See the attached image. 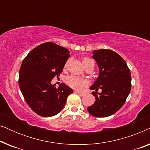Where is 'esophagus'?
Returning <instances> with one entry per match:
<instances>
[{
	"instance_id": "34e87169",
	"label": "esophagus",
	"mask_w": 150,
	"mask_h": 150,
	"mask_svg": "<svg viewBox=\"0 0 150 150\" xmlns=\"http://www.w3.org/2000/svg\"><path fill=\"white\" fill-rule=\"evenodd\" d=\"M74 92H75V93H78L79 96H83L84 95H85V93H83V92H81V91H75Z\"/></svg>"
}]
</instances>
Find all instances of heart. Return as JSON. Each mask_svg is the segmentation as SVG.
Segmentation results:
<instances>
[{
    "label": "heart",
    "mask_w": 150,
    "mask_h": 150,
    "mask_svg": "<svg viewBox=\"0 0 150 150\" xmlns=\"http://www.w3.org/2000/svg\"><path fill=\"white\" fill-rule=\"evenodd\" d=\"M91 61V59L89 58H85L83 59V63L87 62V61ZM67 63H68V61L65 64V66H67ZM65 82H66L67 85H69V87H71V88L75 89H81L83 87H85V85H87V81L86 80L76 76H68L66 79Z\"/></svg>",
    "instance_id": "b5f03b06"
}]
</instances>
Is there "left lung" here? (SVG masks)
Wrapping results in <instances>:
<instances>
[{
  "label": "left lung",
  "mask_w": 150,
  "mask_h": 150,
  "mask_svg": "<svg viewBox=\"0 0 150 150\" xmlns=\"http://www.w3.org/2000/svg\"><path fill=\"white\" fill-rule=\"evenodd\" d=\"M93 59L99 67V76L90 89L96 101L87 107L89 112L98 117H105L115 113L124 105L131 89L130 71L120 55L108 49L93 51Z\"/></svg>",
  "instance_id": "obj_1"
}]
</instances>
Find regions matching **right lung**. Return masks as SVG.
<instances>
[{"instance_id": "1", "label": "right lung", "mask_w": 150, "mask_h": 150, "mask_svg": "<svg viewBox=\"0 0 150 150\" xmlns=\"http://www.w3.org/2000/svg\"><path fill=\"white\" fill-rule=\"evenodd\" d=\"M69 51L52 42H46L30 51L22 61L19 86L24 100L39 115L52 117L63 109L73 90L64 83L52 85L62 72Z\"/></svg>"}]
</instances>
